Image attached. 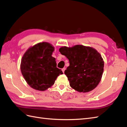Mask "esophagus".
Listing matches in <instances>:
<instances>
[{"label":"esophagus","mask_w":127,"mask_h":127,"mask_svg":"<svg viewBox=\"0 0 127 127\" xmlns=\"http://www.w3.org/2000/svg\"><path fill=\"white\" fill-rule=\"evenodd\" d=\"M65 70H66V68H63V69H62V71H63V72L64 73V72Z\"/></svg>","instance_id":"esophagus-1"}]
</instances>
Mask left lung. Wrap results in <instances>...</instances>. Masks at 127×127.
<instances>
[{
	"instance_id": "8db88e82",
	"label": "left lung",
	"mask_w": 127,
	"mask_h": 127,
	"mask_svg": "<svg viewBox=\"0 0 127 127\" xmlns=\"http://www.w3.org/2000/svg\"><path fill=\"white\" fill-rule=\"evenodd\" d=\"M59 52L69 61L64 74L73 89L86 93L97 86L103 72L104 61L95 49L76 45L72 48L61 47Z\"/></svg>"
}]
</instances>
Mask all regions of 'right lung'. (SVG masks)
<instances>
[{"label":"right lung","instance_id":"obj_1","mask_svg":"<svg viewBox=\"0 0 127 127\" xmlns=\"http://www.w3.org/2000/svg\"><path fill=\"white\" fill-rule=\"evenodd\" d=\"M54 48L47 42L39 43L29 49L21 60V70L26 82L32 88L43 91L54 84L63 72L57 67L52 57Z\"/></svg>","mask_w":127,"mask_h":127}]
</instances>
